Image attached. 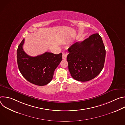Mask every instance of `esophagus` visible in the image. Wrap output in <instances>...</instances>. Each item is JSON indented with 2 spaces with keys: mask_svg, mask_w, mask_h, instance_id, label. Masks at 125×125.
<instances>
[{
  "mask_svg": "<svg viewBox=\"0 0 125 125\" xmlns=\"http://www.w3.org/2000/svg\"><path fill=\"white\" fill-rule=\"evenodd\" d=\"M62 59L63 60H66L67 56V53H63L62 54Z\"/></svg>",
  "mask_w": 125,
  "mask_h": 125,
  "instance_id": "obj_1",
  "label": "esophagus"
}]
</instances>
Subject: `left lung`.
<instances>
[{
	"instance_id": "left-lung-1",
	"label": "left lung",
	"mask_w": 125,
	"mask_h": 125,
	"mask_svg": "<svg viewBox=\"0 0 125 125\" xmlns=\"http://www.w3.org/2000/svg\"><path fill=\"white\" fill-rule=\"evenodd\" d=\"M67 60L72 77L80 82L90 81L98 76L103 68L106 51L101 37L94 33L68 49Z\"/></svg>"
}]
</instances>
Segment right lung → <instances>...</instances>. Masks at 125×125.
Listing matches in <instances>:
<instances>
[{
    "label": "right lung",
    "instance_id": "right-lung-1",
    "mask_svg": "<svg viewBox=\"0 0 125 125\" xmlns=\"http://www.w3.org/2000/svg\"><path fill=\"white\" fill-rule=\"evenodd\" d=\"M24 39L17 51V63L22 76L29 82L37 85H45L52 80L55 69L62 60V54H55L46 52L31 57L25 52Z\"/></svg>",
    "mask_w": 125,
    "mask_h": 125
}]
</instances>
